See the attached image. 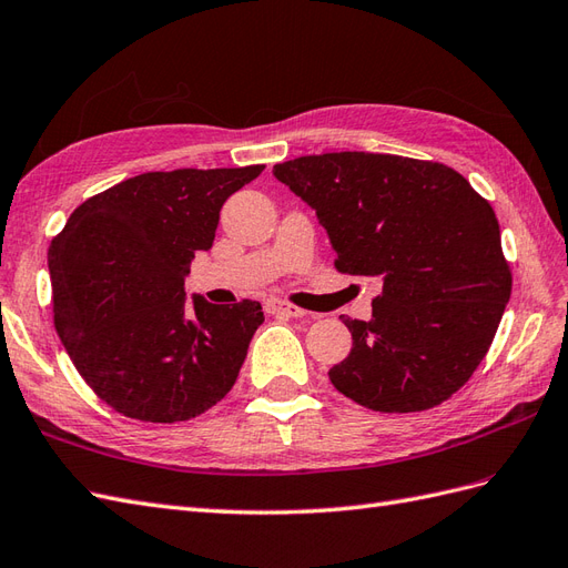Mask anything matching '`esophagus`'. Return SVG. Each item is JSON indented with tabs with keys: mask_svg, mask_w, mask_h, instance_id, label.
<instances>
[{
	"mask_svg": "<svg viewBox=\"0 0 568 568\" xmlns=\"http://www.w3.org/2000/svg\"><path fill=\"white\" fill-rule=\"evenodd\" d=\"M266 312L281 314V316H302L304 314L300 307H295V304H287L285 300H278V297L266 300Z\"/></svg>",
	"mask_w": 568,
	"mask_h": 568,
	"instance_id": "34e87169",
	"label": "esophagus"
}]
</instances>
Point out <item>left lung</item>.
<instances>
[{"label":"left lung","instance_id":"obj_1","mask_svg":"<svg viewBox=\"0 0 568 568\" xmlns=\"http://www.w3.org/2000/svg\"><path fill=\"white\" fill-rule=\"evenodd\" d=\"M316 211L336 268L382 285L372 318H343V396L379 413L444 403L487 355L511 297L497 215L442 163L386 153L302 155L273 168Z\"/></svg>","mask_w":568,"mask_h":568}]
</instances>
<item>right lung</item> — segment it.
I'll list each match as a JSON object with an SVG mask.
<instances>
[{"label": "right lung", "mask_w": 568, "mask_h": 568, "mask_svg": "<svg viewBox=\"0 0 568 568\" xmlns=\"http://www.w3.org/2000/svg\"><path fill=\"white\" fill-rule=\"evenodd\" d=\"M264 165L145 172L91 196L50 244L54 328L95 394L141 423H184L235 386L264 312L192 302L184 278L221 209Z\"/></svg>", "instance_id": "add662e5"}]
</instances>
